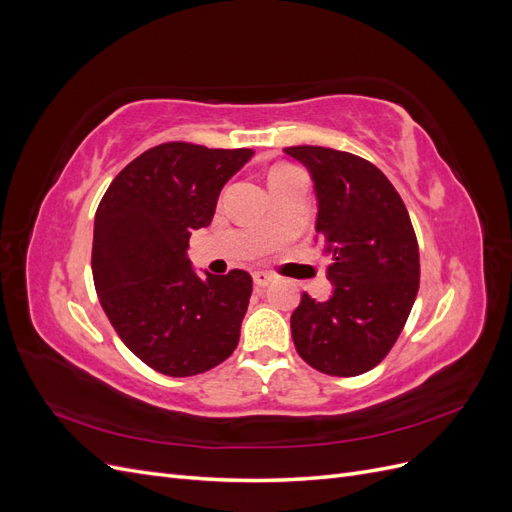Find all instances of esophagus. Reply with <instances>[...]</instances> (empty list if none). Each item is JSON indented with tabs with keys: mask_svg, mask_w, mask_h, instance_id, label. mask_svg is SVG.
Listing matches in <instances>:
<instances>
[{
	"mask_svg": "<svg viewBox=\"0 0 512 512\" xmlns=\"http://www.w3.org/2000/svg\"><path fill=\"white\" fill-rule=\"evenodd\" d=\"M273 282V275L271 273H267V271H256L254 273V284L256 286H269Z\"/></svg>",
	"mask_w": 512,
	"mask_h": 512,
	"instance_id": "1",
	"label": "esophagus"
}]
</instances>
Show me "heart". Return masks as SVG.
<instances>
[{
	"label": "heart",
	"mask_w": 512,
	"mask_h": 512,
	"mask_svg": "<svg viewBox=\"0 0 512 512\" xmlns=\"http://www.w3.org/2000/svg\"><path fill=\"white\" fill-rule=\"evenodd\" d=\"M286 168H290V166H286V164H282V166H275V168L271 170V175H273V173H280V170H286ZM271 175H269V177H271Z\"/></svg>",
	"instance_id": "obj_1"
}]
</instances>
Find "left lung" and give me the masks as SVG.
Listing matches in <instances>:
<instances>
[{
    "label": "left lung",
    "instance_id": "obj_1",
    "mask_svg": "<svg viewBox=\"0 0 512 512\" xmlns=\"http://www.w3.org/2000/svg\"><path fill=\"white\" fill-rule=\"evenodd\" d=\"M284 151L314 179L316 239L331 256L335 286L322 303L303 292L290 318L294 348L322 374H365L397 342L418 292L408 209L382 170L354 153L314 145Z\"/></svg>",
    "mask_w": 512,
    "mask_h": 512
}]
</instances>
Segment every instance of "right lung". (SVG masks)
I'll list each match as a JSON object with an SVG mask.
<instances>
[{
  "mask_svg": "<svg viewBox=\"0 0 512 512\" xmlns=\"http://www.w3.org/2000/svg\"><path fill=\"white\" fill-rule=\"evenodd\" d=\"M252 149L164 143L132 160L108 185L91 271L104 314L138 359L185 378L220 365L239 344L252 275H196L192 230L211 224L224 183Z\"/></svg>",
  "mask_w": 512,
  "mask_h": 512,
  "instance_id": "1",
  "label": "right lung"
}]
</instances>
